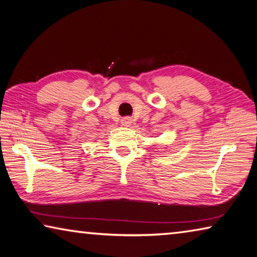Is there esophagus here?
<instances>
[{
  "label": "esophagus",
  "mask_w": 257,
  "mask_h": 257,
  "mask_svg": "<svg viewBox=\"0 0 257 257\" xmlns=\"http://www.w3.org/2000/svg\"><path fill=\"white\" fill-rule=\"evenodd\" d=\"M132 118L131 117H124L123 119H121V125L126 126V127H128V126L132 125Z\"/></svg>",
  "instance_id": "1"
}]
</instances>
